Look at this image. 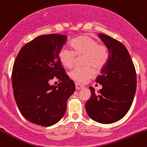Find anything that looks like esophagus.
Returning <instances> with one entry per match:
<instances>
[{
    "label": "esophagus",
    "instance_id": "34e87169",
    "mask_svg": "<svg viewBox=\"0 0 147 147\" xmlns=\"http://www.w3.org/2000/svg\"><path fill=\"white\" fill-rule=\"evenodd\" d=\"M75 87H76V90H80V89H82V88H84V86H82V85H81V84H75Z\"/></svg>",
    "mask_w": 147,
    "mask_h": 147
}]
</instances>
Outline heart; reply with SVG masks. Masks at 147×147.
<instances>
[{
  "label": "heart",
  "mask_w": 147,
  "mask_h": 147,
  "mask_svg": "<svg viewBox=\"0 0 147 147\" xmlns=\"http://www.w3.org/2000/svg\"><path fill=\"white\" fill-rule=\"evenodd\" d=\"M71 49L63 46L59 52V58L65 67L71 68L75 65L77 57L84 56L82 63L85 66L78 67L70 72V77L79 83L85 84L93 78L97 70L106 65L109 52L105 45L88 35H82L71 42Z\"/></svg>",
  "instance_id": "1"
}]
</instances>
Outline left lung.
Here are the masks:
<instances>
[{
	"instance_id": "left-lung-1",
	"label": "left lung",
	"mask_w": 147,
	"mask_h": 147,
	"mask_svg": "<svg viewBox=\"0 0 147 147\" xmlns=\"http://www.w3.org/2000/svg\"><path fill=\"white\" fill-rule=\"evenodd\" d=\"M98 36L109 50V59L96 79L102 88L96 93L93 87H89L91 96L86 103V110L95 122L111 124L124 117L132 105L137 77L126 47L106 34Z\"/></svg>"
}]
</instances>
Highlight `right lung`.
<instances>
[{"label":"right lung","mask_w":147,"mask_h":147,"mask_svg":"<svg viewBox=\"0 0 147 147\" xmlns=\"http://www.w3.org/2000/svg\"><path fill=\"white\" fill-rule=\"evenodd\" d=\"M66 41V36L57 34L37 36L15 59L11 74L15 101L22 115L35 124L50 126L58 122L75 90L59 58ZM54 78L60 82L57 86L49 84Z\"/></svg>","instance_id":"obj_1"}]
</instances>
